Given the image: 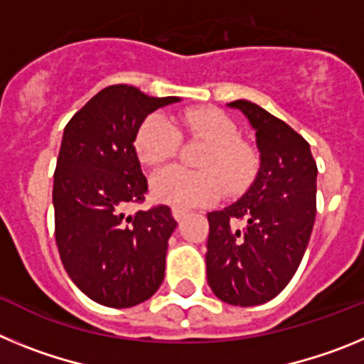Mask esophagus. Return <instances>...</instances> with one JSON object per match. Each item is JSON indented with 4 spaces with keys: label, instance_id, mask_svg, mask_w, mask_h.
I'll return each mask as SVG.
<instances>
[{
    "label": "esophagus",
    "instance_id": "34e87169",
    "mask_svg": "<svg viewBox=\"0 0 364 364\" xmlns=\"http://www.w3.org/2000/svg\"><path fill=\"white\" fill-rule=\"evenodd\" d=\"M171 215H173V218H175L176 222H180V220H182V218L186 217V215H188V211H186V210H180V208H173Z\"/></svg>",
    "mask_w": 364,
    "mask_h": 364
}]
</instances>
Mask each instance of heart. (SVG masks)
I'll list each match as a JSON object with an SVG mask.
<instances>
[{
  "mask_svg": "<svg viewBox=\"0 0 364 364\" xmlns=\"http://www.w3.org/2000/svg\"><path fill=\"white\" fill-rule=\"evenodd\" d=\"M178 127H184L191 136L210 142V149L200 160V167L205 171H189L178 166L166 167L151 182L156 200L175 208H198L222 197L223 179L228 193H240L252 184L259 169V154L250 144L240 140L237 125L215 109H193L182 114L176 124L162 112L151 114L140 125L134 142L140 160L156 167L173 159L182 144Z\"/></svg>",
  "mask_w": 364,
  "mask_h": 364,
  "instance_id": "b5f03b06",
  "label": "heart"
}]
</instances>
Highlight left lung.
I'll use <instances>...</instances> for the list:
<instances>
[{"label": "left lung", "instance_id": "left-lung-1", "mask_svg": "<svg viewBox=\"0 0 364 364\" xmlns=\"http://www.w3.org/2000/svg\"><path fill=\"white\" fill-rule=\"evenodd\" d=\"M237 109L255 131L259 171L242 197L208 213V284L220 301L255 306L277 297L297 272L315 220L317 166L310 144L247 100Z\"/></svg>", "mask_w": 364, "mask_h": 364}]
</instances>
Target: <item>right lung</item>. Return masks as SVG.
<instances>
[{"label":"right lung","mask_w":364,"mask_h":364,"mask_svg":"<svg viewBox=\"0 0 364 364\" xmlns=\"http://www.w3.org/2000/svg\"><path fill=\"white\" fill-rule=\"evenodd\" d=\"M176 102L133 85L105 87L63 131L53 188L56 244L74 284L104 306H136L164 281L176 228L171 210L125 215V208L147 191L134 149L138 129L147 114Z\"/></svg>","instance_id":"add662e5"}]
</instances>
